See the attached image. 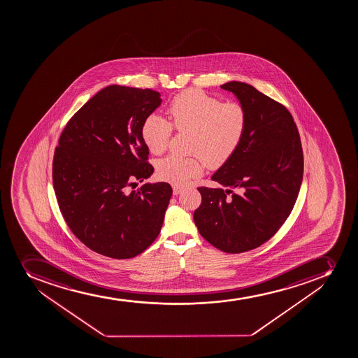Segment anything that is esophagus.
Instances as JSON below:
<instances>
[{
	"instance_id": "34e87169",
	"label": "esophagus",
	"mask_w": 358,
	"mask_h": 358,
	"mask_svg": "<svg viewBox=\"0 0 358 358\" xmlns=\"http://www.w3.org/2000/svg\"><path fill=\"white\" fill-rule=\"evenodd\" d=\"M173 195H178V194H181L182 190H183V187H181V185H173Z\"/></svg>"
}]
</instances>
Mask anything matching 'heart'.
Wrapping results in <instances>:
<instances>
[{
  "label": "heart",
  "mask_w": 358,
  "mask_h": 358,
  "mask_svg": "<svg viewBox=\"0 0 358 358\" xmlns=\"http://www.w3.org/2000/svg\"><path fill=\"white\" fill-rule=\"evenodd\" d=\"M168 113L177 131L194 133L192 152L199 155H169L159 161V177L178 185L202 173V159L210 168L227 163L237 152L248 124L246 110L241 103H223L197 90L175 96L168 107ZM173 124L156 114L145 117L141 134L150 152L159 155L168 148Z\"/></svg>",
  "instance_id": "heart-1"
}]
</instances>
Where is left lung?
<instances>
[{
    "label": "left lung",
    "instance_id": "8db88e82",
    "mask_svg": "<svg viewBox=\"0 0 358 358\" xmlns=\"http://www.w3.org/2000/svg\"><path fill=\"white\" fill-rule=\"evenodd\" d=\"M234 93L248 115L244 138L211 176L223 188L201 187L194 213L199 234L227 253L259 248L289 216L303 176L301 140L286 107L246 83L220 86Z\"/></svg>",
    "mask_w": 358,
    "mask_h": 358
}]
</instances>
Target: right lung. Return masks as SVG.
Returning <instances> with one entry per match:
<instances>
[{
    "instance_id": "1",
    "label": "right lung",
    "mask_w": 358,
    "mask_h": 358,
    "mask_svg": "<svg viewBox=\"0 0 358 358\" xmlns=\"http://www.w3.org/2000/svg\"><path fill=\"white\" fill-rule=\"evenodd\" d=\"M161 103L152 90L107 86L59 138L52 163L58 206L76 237L99 255L133 258L161 231L173 195L169 183L129 189L154 173L141 129Z\"/></svg>"
}]
</instances>
